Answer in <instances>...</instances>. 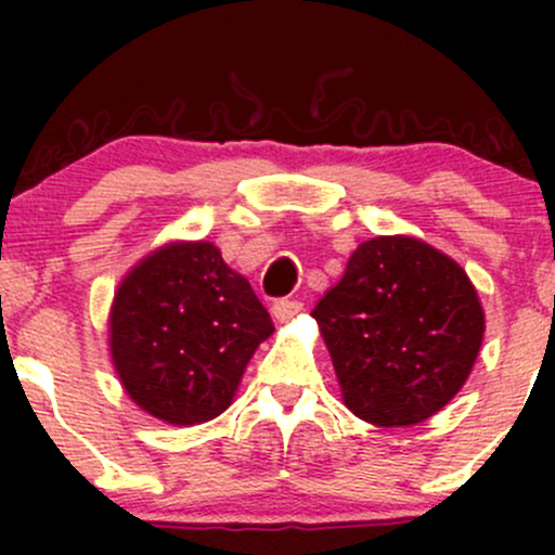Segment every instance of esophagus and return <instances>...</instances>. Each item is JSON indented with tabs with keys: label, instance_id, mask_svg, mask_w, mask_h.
Returning <instances> with one entry per match:
<instances>
[{
	"label": "esophagus",
	"instance_id": "34e87169",
	"mask_svg": "<svg viewBox=\"0 0 555 555\" xmlns=\"http://www.w3.org/2000/svg\"><path fill=\"white\" fill-rule=\"evenodd\" d=\"M271 310H273V318L284 323V321H292V318L302 313V302H297V299L282 297V299H276V302H273Z\"/></svg>",
	"mask_w": 555,
	"mask_h": 555
}]
</instances>
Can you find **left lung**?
I'll list each match as a JSON object with an SVG mask.
<instances>
[{
	"label": "left lung",
	"mask_w": 555,
	"mask_h": 555,
	"mask_svg": "<svg viewBox=\"0 0 555 555\" xmlns=\"http://www.w3.org/2000/svg\"><path fill=\"white\" fill-rule=\"evenodd\" d=\"M313 318L344 404L378 428H406L443 410L486 334L462 266L401 234L362 242Z\"/></svg>",
	"instance_id": "8db88e82"
}]
</instances>
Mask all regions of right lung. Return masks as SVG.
<instances>
[{"mask_svg": "<svg viewBox=\"0 0 555 555\" xmlns=\"http://www.w3.org/2000/svg\"><path fill=\"white\" fill-rule=\"evenodd\" d=\"M271 334L250 282L206 240L169 242L140 260L109 313L112 362L127 397L169 425L219 417Z\"/></svg>", "mask_w": 555, "mask_h": 555, "instance_id": "add662e5", "label": "right lung"}]
</instances>
